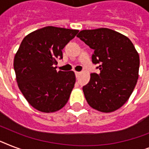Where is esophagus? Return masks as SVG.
Masks as SVG:
<instances>
[{
  "instance_id": "esophagus-1",
  "label": "esophagus",
  "mask_w": 149,
  "mask_h": 149,
  "mask_svg": "<svg viewBox=\"0 0 149 149\" xmlns=\"http://www.w3.org/2000/svg\"><path fill=\"white\" fill-rule=\"evenodd\" d=\"M80 73H81L80 72H75V74H76V77H79V75H80Z\"/></svg>"
}]
</instances>
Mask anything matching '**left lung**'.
Instances as JSON below:
<instances>
[{
    "mask_svg": "<svg viewBox=\"0 0 149 149\" xmlns=\"http://www.w3.org/2000/svg\"><path fill=\"white\" fill-rule=\"evenodd\" d=\"M77 37L94 50L92 61L100 74L91 73L83 87L88 104L97 111L110 113L126 103L139 79L140 59L127 36L106 28L82 30Z\"/></svg>",
    "mask_w": 149,
    "mask_h": 149,
    "instance_id": "obj_1",
    "label": "left lung"
}]
</instances>
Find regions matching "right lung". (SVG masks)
Wrapping results in <instances>:
<instances>
[{
  "label": "right lung",
  "mask_w": 149,
  "mask_h": 149,
  "mask_svg": "<svg viewBox=\"0 0 149 149\" xmlns=\"http://www.w3.org/2000/svg\"><path fill=\"white\" fill-rule=\"evenodd\" d=\"M79 30L47 26L29 34L14 58L17 86L35 109L52 113L65 106L74 87L73 71H57L62 49Z\"/></svg>",
  "instance_id": "add662e5"
}]
</instances>
